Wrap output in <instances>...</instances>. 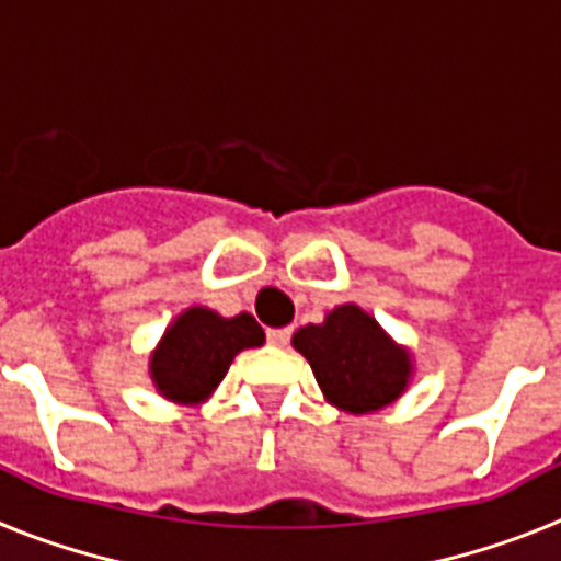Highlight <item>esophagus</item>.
<instances>
[{"mask_svg": "<svg viewBox=\"0 0 561 561\" xmlns=\"http://www.w3.org/2000/svg\"><path fill=\"white\" fill-rule=\"evenodd\" d=\"M289 336L291 329H272L270 334H266V340H270V345H275V348H284V345H289Z\"/></svg>", "mask_w": 561, "mask_h": 561, "instance_id": "esophagus-1", "label": "esophagus"}]
</instances>
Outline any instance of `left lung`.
<instances>
[{"label": "left lung", "instance_id": "obj_1", "mask_svg": "<svg viewBox=\"0 0 561 561\" xmlns=\"http://www.w3.org/2000/svg\"><path fill=\"white\" fill-rule=\"evenodd\" d=\"M291 348L309 359L325 401L351 415L393 404L415 374L408 345L396 342L356 304L334 306L323 323L297 329Z\"/></svg>", "mask_w": 561, "mask_h": 561}]
</instances>
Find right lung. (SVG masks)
Instances as JSON below:
<instances>
[{"mask_svg": "<svg viewBox=\"0 0 561 561\" xmlns=\"http://www.w3.org/2000/svg\"><path fill=\"white\" fill-rule=\"evenodd\" d=\"M264 342V329L247 311L221 317L207 306H187L148 356V376L162 399L191 408L216 393L241 351Z\"/></svg>", "mask_w": 561, "mask_h": 561, "instance_id": "1", "label": "right lung"}]
</instances>
